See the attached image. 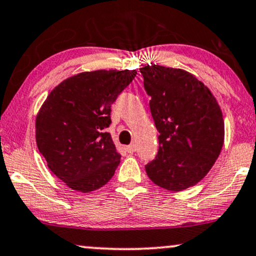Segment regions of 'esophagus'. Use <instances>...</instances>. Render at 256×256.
Listing matches in <instances>:
<instances>
[{"mask_svg":"<svg viewBox=\"0 0 256 256\" xmlns=\"http://www.w3.org/2000/svg\"><path fill=\"white\" fill-rule=\"evenodd\" d=\"M125 150L128 152V154H134L136 151V144H130L128 146H125Z\"/></svg>","mask_w":256,"mask_h":256,"instance_id":"1","label":"esophagus"}]
</instances>
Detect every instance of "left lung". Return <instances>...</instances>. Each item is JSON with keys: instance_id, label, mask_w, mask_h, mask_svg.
<instances>
[{"instance_id": "obj_1", "label": "left lung", "mask_w": 256, "mask_h": 256, "mask_svg": "<svg viewBox=\"0 0 256 256\" xmlns=\"http://www.w3.org/2000/svg\"><path fill=\"white\" fill-rule=\"evenodd\" d=\"M158 132V154L145 166L158 186L180 192L196 186L215 164L224 143L218 100L194 74L148 64L139 68Z\"/></svg>"}]
</instances>
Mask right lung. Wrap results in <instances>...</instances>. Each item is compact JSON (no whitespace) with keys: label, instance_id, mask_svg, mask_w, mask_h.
<instances>
[{"label":"right lung","instance_id":"1","mask_svg":"<svg viewBox=\"0 0 256 256\" xmlns=\"http://www.w3.org/2000/svg\"><path fill=\"white\" fill-rule=\"evenodd\" d=\"M137 74L99 70L67 78L38 110L35 139L47 166L67 186L90 192L104 186L120 163L106 128L111 105Z\"/></svg>","mask_w":256,"mask_h":256}]
</instances>
